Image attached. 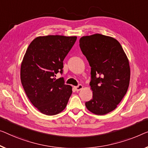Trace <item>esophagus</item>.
Returning <instances> with one entry per match:
<instances>
[{"label":"esophagus","instance_id":"esophagus-1","mask_svg":"<svg viewBox=\"0 0 148 148\" xmlns=\"http://www.w3.org/2000/svg\"><path fill=\"white\" fill-rule=\"evenodd\" d=\"M83 88V86L81 84H79L77 86H74V89L76 90V91H80V90H82Z\"/></svg>","mask_w":148,"mask_h":148}]
</instances>
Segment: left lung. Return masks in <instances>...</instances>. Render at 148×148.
I'll return each instance as SVG.
<instances>
[{"mask_svg":"<svg viewBox=\"0 0 148 148\" xmlns=\"http://www.w3.org/2000/svg\"><path fill=\"white\" fill-rule=\"evenodd\" d=\"M80 47L91 67L93 96L86 107L94 114L104 115L116 108L128 89V59L117 40L100 34L82 36Z\"/></svg>","mask_w":148,"mask_h":148,"instance_id":"8db88e82","label":"left lung"}]
</instances>
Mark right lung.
Instances as JSON below:
<instances>
[{"instance_id": "add662e5", "label": "right lung", "mask_w": 148, "mask_h": 148, "mask_svg": "<svg viewBox=\"0 0 148 148\" xmlns=\"http://www.w3.org/2000/svg\"><path fill=\"white\" fill-rule=\"evenodd\" d=\"M76 36L48 35L33 40L26 50L21 68V80L26 96L34 107L48 116L63 111L72 93L64 84L63 60L71 50Z\"/></svg>"}]
</instances>
